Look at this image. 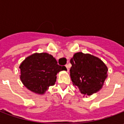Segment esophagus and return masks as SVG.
Masks as SVG:
<instances>
[{
	"label": "esophagus",
	"instance_id": "1",
	"mask_svg": "<svg viewBox=\"0 0 124 124\" xmlns=\"http://www.w3.org/2000/svg\"><path fill=\"white\" fill-rule=\"evenodd\" d=\"M66 66V69H67V71H68H68H69V66H68V65L66 64V66Z\"/></svg>",
	"mask_w": 124,
	"mask_h": 124
}]
</instances>
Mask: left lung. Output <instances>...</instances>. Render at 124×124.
Returning a JSON list of instances; mask_svg holds the SVG:
<instances>
[{
	"label": "left lung",
	"instance_id": "obj_1",
	"mask_svg": "<svg viewBox=\"0 0 124 124\" xmlns=\"http://www.w3.org/2000/svg\"><path fill=\"white\" fill-rule=\"evenodd\" d=\"M70 77L81 93L91 96L100 90L108 77V67L99 58L77 52L70 60Z\"/></svg>",
	"mask_w": 124,
	"mask_h": 124
}]
</instances>
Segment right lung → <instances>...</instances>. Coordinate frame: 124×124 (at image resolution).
I'll list each match as a JSON object with an SVG mask.
<instances>
[{"mask_svg":"<svg viewBox=\"0 0 124 124\" xmlns=\"http://www.w3.org/2000/svg\"><path fill=\"white\" fill-rule=\"evenodd\" d=\"M20 80L33 93L42 95L49 87L55 84L57 74L67 70L58 64L56 60L46 52L34 53L20 64Z\"/></svg>","mask_w":124,"mask_h":124,"instance_id":"right-lung-1","label":"right lung"}]
</instances>
